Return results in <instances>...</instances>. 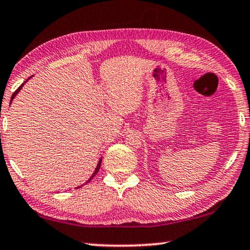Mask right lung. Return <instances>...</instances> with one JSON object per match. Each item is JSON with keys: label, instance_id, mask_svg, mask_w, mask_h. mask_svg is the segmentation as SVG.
<instances>
[{"label": "right lung", "instance_id": "right-lung-1", "mask_svg": "<svg viewBox=\"0 0 250 250\" xmlns=\"http://www.w3.org/2000/svg\"><path fill=\"white\" fill-rule=\"evenodd\" d=\"M29 78H31V77H29ZM29 78H28V79H29ZM28 79H27V80H28ZM27 80H26V82H27ZM26 82H25V83H26ZM24 83H22V84H21V86H20V87L18 88V90H16V91L14 92V94H13V96H12V98H11V101H10V103H12V101H13V99L15 98V96L19 94V92H20V90H21V89H22V87L24 86ZM101 160H103V158H100V159H99V162H98V164H97V167H96V168H95V171H94V173H92V174H91V176L89 177V180H88V181L86 182V183H88V182H90V181H91L92 179H94V177H95V175L97 174V173H98V171H99V168H100V166H101ZM83 185H84V184H83ZM79 188H80V186H79Z\"/></svg>", "mask_w": 250, "mask_h": 250}]
</instances>
